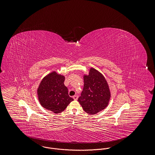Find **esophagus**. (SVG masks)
Wrapping results in <instances>:
<instances>
[{
    "instance_id": "34e87169",
    "label": "esophagus",
    "mask_w": 155,
    "mask_h": 155,
    "mask_svg": "<svg viewBox=\"0 0 155 155\" xmlns=\"http://www.w3.org/2000/svg\"><path fill=\"white\" fill-rule=\"evenodd\" d=\"M73 97L74 100H77V99H78V96H77V95H74Z\"/></svg>"
}]
</instances>
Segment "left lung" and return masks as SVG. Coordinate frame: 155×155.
Here are the masks:
<instances>
[{"mask_svg": "<svg viewBox=\"0 0 155 155\" xmlns=\"http://www.w3.org/2000/svg\"><path fill=\"white\" fill-rule=\"evenodd\" d=\"M84 80V86L78 102L86 113L96 114L108 104L110 92L108 84L104 77L94 68H91Z\"/></svg>", "mask_w": 155, "mask_h": 155, "instance_id": "left-lung-1", "label": "left lung"}]
</instances>
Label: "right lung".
I'll return each mask as SVG.
<instances>
[{
	"label": "right lung",
	"instance_id": "add662e5",
	"mask_svg": "<svg viewBox=\"0 0 155 155\" xmlns=\"http://www.w3.org/2000/svg\"><path fill=\"white\" fill-rule=\"evenodd\" d=\"M63 76L53 72L41 81L38 89L39 100L41 105L54 113L63 111L73 101L69 96L68 88L64 82Z\"/></svg>",
	"mask_w": 155,
	"mask_h": 155
}]
</instances>
